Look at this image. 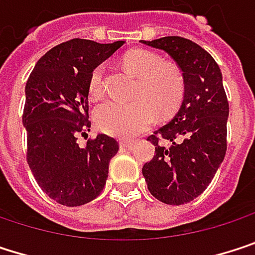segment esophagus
Wrapping results in <instances>:
<instances>
[{"label":"esophagus","mask_w":255,"mask_h":255,"mask_svg":"<svg viewBox=\"0 0 255 255\" xmlns=\"http://www.w3.org/2000/svg\"><path fill=\"white\" fill-rule=\"evenodd\" d=\"M119 144H120L122 148H132V145H133L132 141H120Z\"/></svg>","instance_id":"esophagus-1"}]
</instances>
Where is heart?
<instances>
[{
    "label": "heart",
    "mask_w": 255,
    "mask_h": 255,
    "mask_svg": "<svg viewBox=\"0 0 255 255\" xmlns=\"http://www.w3.org/2000/svg\"><path fill=\"white\" fill-rule=\"evenodd\" d=\"M125 66L139 78L135 96L129 104L105 102L95 111V123L99 130L116 138H130L148 129L159 113H171L183 99L184 78L181 71L163 64L160 56L148 50H132L123 58ZM89 96L98 101L104 95V68L96 66L87 84ZM156 107H154V105Z\"/></svg>",
    "instance_id": "heart-1"
}]
</instances>
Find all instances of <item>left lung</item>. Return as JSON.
<instances>
[{
  "instance_id": "left-lung-1",
  "label": "left lung",
  "mask_w": 255,
  "mask_h": 255,
  "mask_svg": "<svg viewBox=\"0 0 255 255\" xmlns=\"http://www.w3.org/2000/svg\"><path fill=\"white\" fill-rule=\"evenodd\" d=\"M166 52L183 71L184 98L175 116L148 136L154 157L142 166L150 193L163 203L183 205L212 181L227 150L229 101L214 58L183 37L141 41ZM165 139L166 147L160 144Z\"/></svg>"
}]
</instances>
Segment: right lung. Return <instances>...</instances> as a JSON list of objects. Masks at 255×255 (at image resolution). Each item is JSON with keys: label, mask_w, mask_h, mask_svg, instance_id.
<instances>
[{"label": "right lung", "mask_w": 255, "mask_h": 255, "mask_svg": "<svg viewBox=\"0 0 255 255\" xmlns=\"http://www.w3.org/2000/svg\"><path fill=\"white\" fill-rule=\"evenodd\" d=\"M123 44L65 41L37 62L26 81V160L41 190L65 206H80L101 194L110 160L119 151V142L104 133L84 148L77 138L90 128L89 77Z\"/></svg>", "instance_id": "right-lung-1"}]
</instances>
